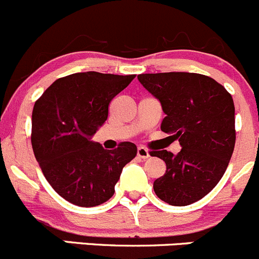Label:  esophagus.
Wrapping results in <instances>:
<instances>
[{
  "label": "esophagus",
  "instance_id": "1",
  "mask_svg": "<svg viewBox=\"0 0 259 259\" xmlns=\"http://www.w3.org/2000/svg\"><path fill=\"white\" fill-rule=\"evenodd\" d=\"M137 156L140 158H148V157H150V152H148L147 148L140 146V147L137 148Z\"/></svg>",
  "mask_w": 259,
  "mask_h": 259
}]
</instances>
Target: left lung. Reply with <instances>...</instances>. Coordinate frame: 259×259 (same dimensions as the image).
Masks as SVG:
<instances>
[{
    "label": "left lung",
    "mask_w": 259,
    "mask_h": 259,
    "mask_svg": "<svg viewBox=\"0 0 259 259\" xmlns=\"http://www.w3.org/2000/svg\"><path fill=\"white\" fill-rule=\"evenodd\" d=\"M138 81L161 103V131L179 140L176 155L151 152L166 163L153 183L156 195L174 206H185L210 193L228 167L235 145L234 103L213 78L196 73L141 74Z\"/></svg>",
    "instance_id": "obj_1"
}]
</instances>
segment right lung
Here are the masks:
<instances>
[{"instance_id": "obj_1", "label": "right lung", "mask_w": 259, "mask_h": 259, "mask_svg": "<svg viewBox=\"0 0 259 259\" xmlns=\"http://www.w3.org/2000/svg\"><path fill=\"white\" fill-rule=\"evenodd\" d=\"M135 75L75 73L54 81L32 111L31 143L51 188L69 203L97 206L113 196L124 165L137 155L132 142L106 150L92 141L108 117L109 102Z\"/></svg>"}]
</instances>
